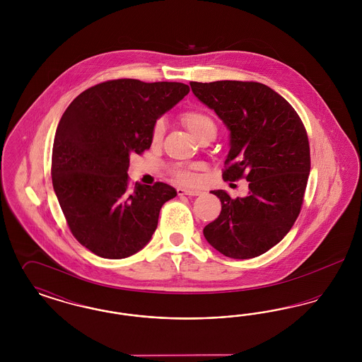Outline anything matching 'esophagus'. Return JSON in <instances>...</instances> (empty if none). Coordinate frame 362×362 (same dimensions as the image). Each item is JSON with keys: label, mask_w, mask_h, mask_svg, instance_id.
I'll return each instance as SVG.
<instances>
[{"label": "esophagus", "mask_w": 362, "mask_h": 362, "mask_svg": "<svg viewBox=\"0 0 362 362\" xmlns=\"http://www.w3.org/2000/svg\"><path fill=\"white\" fill-rule=\"evenodd\" d=\"M176 191H177V195H189V197H198L202 194V191L199 189H187L182 187H179Z\"/></svg>", "instance_id": "obj_1"}]
</instances>
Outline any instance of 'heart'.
Returning a JSON list of instances; mask_svg holds the SVG:
<instances>
[{
  "label": "heart",
  "instance_id": "obj_1",
  "mask_svg": "<svg viewBox=\"0 0 362 362\" xmlns=\"http://www.w3.org/2000/svg\"><path fill=\"white\" fill-rule=\"evenodd\" d=\"M182 121L185 122L187 129L198 141L206 137L214 138L216 133H217L216 122L205 111H201V110L186 111L182 115ZM163 133H164V122H156L153 130H152L153 142L160 141V138L163 137ZM173 177H175L176 182L185 183V185H191L195 180L194 173L186 171V170H175Z\"/></svg>",
  "mask_w": 362,
  "mask_h": 362
}]
</instances>
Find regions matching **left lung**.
<instances>
[{
  "label": "left lung",
  "mask_w": 362,
  "mask_h": 362,
  "mask_svg": "<svg viewBox=\"0 0 362 362\" xmlns=\"http://www.w3.org/2000/svg\"><path fill=\"white\" fill-rule=\"evenodd\" d=\"M189 86L230 133L223 179L250 182L243 198L211 191L221 201V213L204 228V236L228 258H255L282 240L300 214L310 171L305 127L292 105L264 84L191 81Z\"/></svg>",
  "instance_id": "left-lung-1"
}]
</instances>
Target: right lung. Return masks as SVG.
<instances>
[{"instance_id": "right-lung-1", "label": "right lung", "mask_w": 362, "mask_h": 362, "mask_svg": "<svg viewBox=\"0 0 362 362\" xmlns=\"http://www.w3.org/2000/svg\"><path fill=\"white\" fill-rule=\"evenodd\" d=\"M189 92L182 83L119 78L90 86L66 108L54 137L52 187L73 236L90 252L127 258L155 233L170 185L129 183L130 155L152 145L156 121Z\"/></svg>"}]
</instances>
